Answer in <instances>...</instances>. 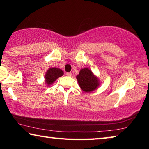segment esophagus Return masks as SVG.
I'll return each mask as SVG.
<instances>
[{"label":"esophagus","mask_w":149,"mask_h":149,"mask_svg":"<svg viewBox=\"0 0 149 149\" xmlns=\"http://www.w3.org/2000/svg\"><path fill=\"white\" fill-rule=\"evenodd\" d=\"M66 75H67V76L70 77V76H72V73L71 72H68V73H66Z\"/></svg>","instance_id":"1"}]
</instances>
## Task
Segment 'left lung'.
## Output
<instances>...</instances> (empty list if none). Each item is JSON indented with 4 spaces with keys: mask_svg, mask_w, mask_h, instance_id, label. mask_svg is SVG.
<instances>
[{
    "mask_svg": "<svg viewBox=\"0 0 149 149\" xmlns=\"http://www.w3.org/2000/svg\"><path fill=\"white\" fill-rule=\"evenodd\" d=\"M76 78L80 87L85 92L87 93L94 91L99 85V80L88 68L81 70Z\"/></svg>",
    "mask_w": 149,
    "mask_h": 149,
    "instance_id": "8db88e82",
    "label": "left lung"
}]
</instances>
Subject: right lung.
I'll return each mask as SVG.
<instances>
[{"label": "right lung", "mask_w": 149, "mask_h": 149, "mask_svg": "<svg viewBox=\"0 0 149 149\" xmlns=\"http://www.w3.org/2000/svg\"><path fill=\"white\" fill-rule=\"evenodd\" d=\"M64 74L62 70L56 68H51L47 70L45 74V82L47 85H50L56 81L58 78L61 77Z\"/></svg>", "instance_id": "obj_1"}]
</instances>
